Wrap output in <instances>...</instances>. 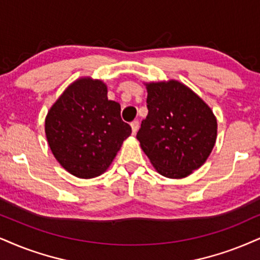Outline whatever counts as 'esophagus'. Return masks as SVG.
Returning a JSON list of instances; mask_svg holds the SVG:
<instances>
[{
    "label": "esophagus",
    "mask_w": 260,
    "mask_h": 260,
    "mask_svg": "<svg viewBox=\"0 0 260 260\" xmlns=\"http://www.w3.org/2000/svg\"><path fill=\"white\" fill-rule=\"evenodd\" d=\"M139 127H140V123L137 120L131 123V130H133V135H136V133L139 131Z\"/></svg>",
    "instance_id": "esophagus-1"
}]
</instances>
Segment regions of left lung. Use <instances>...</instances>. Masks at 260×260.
Returning a JSON list of instances; mask_svg holds the SVG:
<instances>
[{"mask_svg": "<svg viewBox=\"0 0 260 260\" xmlns=\"http://www.w3.org/2000/svg\"><path fill=\"white\" fill-rule=\"evenodd\" d=\"M148 115L137 140L161 176L184 178L204 165L217 139V118L198 94L170 79L145 83Z\"/></svg>", "mask_w": 260, "mask_h": 260, "instance_id": "1", "label": "left lung"}]
</instances>
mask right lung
I'll use <instances>...</instances> for the list:
<instances>
[{
	"mask_svg": "<svg viewBox=\"0 0 260 260\" xmlns=\"http://www.w3.org/2000/svg\"><path fill=\"white\" fill-rule=\"evenodd\" d=\"M44 130L59 164L78 178L106 172L131 134L120 105L108 100L101 79L82 77L71 83L48 111Z\"/></svg>",
	"mask_w": 260,
	"mask_h": 260,
	"instance_id": "obj_1",
	"label": "right lung"
}]
</instances>
